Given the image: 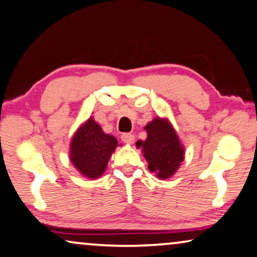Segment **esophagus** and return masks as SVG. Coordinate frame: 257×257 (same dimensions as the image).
Listing matches in <instances>:
<instances>
[{"label":"esophagus","mask_w":257,"mask_h":257,"mask_svg":"<svg viewBox=\"0 0 257 257\" xmlns=\"http://www.w3.org/2000/svg\"><path fill=\"white\" fill-rule=\"evenodd\" d=\"M121 139H122V141L125 143V145H133V143H134V140H135L134 135L129 134V133H126V134H123L121 136Z\"/></svg>","instance_id":"1"}]
</instances>
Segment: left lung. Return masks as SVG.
<instances>
[{
  "instance_id": "8db88e82",
  "label": "left lung",
  "mask_w": 257,
  "mask_h": 257,
  "mask_svg": "<svg viewBox=\"0 0 257 257\" xmlns=\"http://www.w3.org/2000/svg\"><path fill=\"white\" fill-rule=\"evenodd\" d=\"M147 139L136 142L148 162V168L157 179H170L184 160V147L167 117L157 116L145 126Z\"/></svg>"
}]
</instances>
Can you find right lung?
<instances>
[{
    "mask_svg": "<svg viewBox=\"0 0 257 257\" xmlns=\"http://www.w3.org/2000/svg\"><path fill=\"white\" fill-rule=\"evenodd\" d=\"M118 146L115 136L105 134L94 117L78 126L71 139L69 159L78 173L95 180L103 175L108 161Z\"/></svg>",
    "mask_w": 257,
    "mask_h": 257,
    "instance_id": "right-lung-1",
    "label": "right lung"
}]
</instances>
